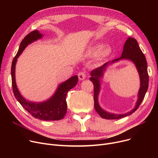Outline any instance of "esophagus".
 Here are the masks:
<instances>
[{
	"label": "esophagus",
	"instance_id": "esophagus-1",
	"mask_svg": "<svg viewBox=\"0 0 158 158\" xmlns=\"http://www.w3.org/2000/svg\"><path fill=\"white\" fill-rule=\"evenodd\" d=\"M78 77H79V79L80 81L85 80V79L86 77V73L85 72H80L78 74Z\"/></svg>",
	"mask_w": 158,
	"mask_h": 158
}]
</instances>
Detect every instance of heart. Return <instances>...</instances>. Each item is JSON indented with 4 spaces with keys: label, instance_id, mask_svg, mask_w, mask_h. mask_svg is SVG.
Instances as JSON below:
<instances>
[{
    "label": "heart",
    "instance_id": "1",
    "mask_svg": "<svg viewBox=\"0 0 158 158\" xmlns=\"http://www.w3.org/2000/svg\"><path fill=\"white\" fill-rule=\"evenodd\" d=\"M112 52V48L110 45L102 46L101 44H95L90 47L88 50L89 56H96L98 61H101L104 60Z\"/></svg>",
    "mask_w": 158,
    "mask_h": 158
}]
</instances>
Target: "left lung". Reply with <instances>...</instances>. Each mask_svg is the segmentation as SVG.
<instances>
[{"instance_id": "8db88e82", "label": "left lung", "mask_w": 158, "mask_h": 158, "mask_svg": "<svg viewBox=\"0 0 158 158\" xmlns=\"http://www.w3.org/2000/svg\"><path fill=\"white\" fill-rule=\"evenodd\" d=\"M126 59L133 62L138 70L140 80V87L138 94V99L134 108L131 111L124 114H115L110 113L103 110L98 103V95L101 87V78L103 77L104 73L107 67L113 63L118 62L120 60ZM89 80L93 82L94 86V107L96 111L101 117L105 119L116 120L126 117L133 113L139 106L143 101L145 94L148 86V75L147 72V63L145 55L138 45L137 41L131 37H129L124 44L123 52L122 56L104 64L96 69L93 70L90 73Z\"/></svg>"}]
</instances>
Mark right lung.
Masks as SVG:
<instances>
[{
	"mask_svg": "<svg viewBox=\"0 0 158 158\" xmlns=\"http://www.w3.org/2000/svg\"><path fill=\"white\" fill-rule=\"evenodd\" d=\"M44 35L35 30L25 37L20 44L17 54L14 57L11 65L12 86L15 98L23 108L32 114V117L41 120L53 121L63 119L66 113L67 104L66 98L69 91L76 86L78 82L77 75L69 78L58 85L55 93L47 101L43 102H32L26 100L20 94L16 86L15 79V66L18 57L21 55L28 45L41 39Z\"/></svg>",
	"mask_w": 158,
	"mask_h": 158,
	"instance_id": "add662e5",
	"label": "right lung"
}]
</instances>
